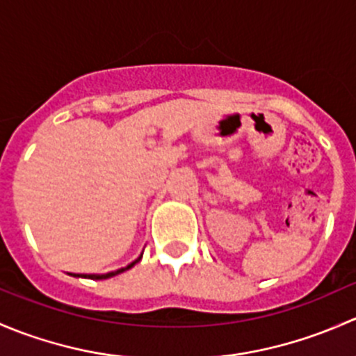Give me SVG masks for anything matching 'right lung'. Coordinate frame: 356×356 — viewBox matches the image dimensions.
<instances>
[{"label": "right lung", "mask_w": 356, "mask_h": 356, "mask_svg": "<svg viewBox=\"0 0 356 356\" xmlns=\"http://www.w3.org/2000/svg\"><path fill=\"white\" fill-rule=\"evenodd\" d=\"M141 260V257L138 258V260L136 261H132L131 265H127V267H124V268H118V270H115V272H108V274H102V275H96V274H91V275H81V277H88V279H96V281H99V279H108V277H113V275H117V274H120V272H124V270H127V268H131V267H134L136 264H138V261Z\"/></svg>", "instance_id": "1"}]
</instances>
